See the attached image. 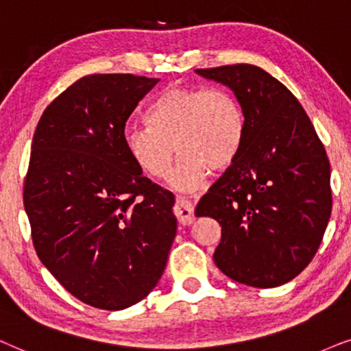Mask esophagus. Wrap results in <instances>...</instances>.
I'll return each mask as SVG.
<instances>
[{
    "instance_id": "1",
    "label": "esophagus",
    "mask_w": 351,
    "mask_h": 351,
    "mask_svg": "<svg viewBox=\"0 0 351 351\" xmlns=\"http://www.w3.org/2000/svg\"><path fill=\"white\" fill-rule=\"evenodd\" d=\"M175 215L176 218H178V223L183 224V226H189V224H193L194 223L193 204H191L188 199L178 197L176 199V205H175Z\"/></svg>"
}]
</instances>
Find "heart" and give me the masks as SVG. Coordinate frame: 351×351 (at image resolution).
Returning <instances> with one entry per match:
<instances>
[{"label":"heart","instance_id":"heart-1","mask_svg":"<svg viewBox=\"0 0 351 351\" xmlns=\"http://www.w3.org/2000/svg\"><path fill=\"white\" fill-rule=\"evenodd\" d=\"M149 127L128 125L125 147L134 163L156 180L167 178L176 152L181 154L173 184L197 189L208 170L230 168L245 136L241 102L224 88L170 86L146 112Z\"/></svg>","mask_w":351,"mask_h":351}]
</instances>
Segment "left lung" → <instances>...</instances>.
<instances>
[{
    "mask_svg": "<svg viewBox=\"0 0 351 351\" xmlns=\"http://www.w3.org/2000/svg\"><path fill=\"white\" fill-rule=\"evenodd\" d=\"M195 72L230 86L245 115L239 156L195 208L221 226L215 265L245 286H282L306 268L328 226V154L297 97L263 69L232 64Z\"/></svg>",
    "mask_w": 351,
    "mask_h": 351,
    "instance_id": "8db88e82",
    "label": "left lung"
}]
</instances>
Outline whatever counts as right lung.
<instances>
[{
  "label": "right lung",
  "instance_id": "1",
  "mask_svg": "<svg viewBox=\"0 0 351 351\" xmlns=\"http://www.w3.org/2000/svg\"><path fill=\"white\" fill-rule=\"evenodd\" d=\"M157 78L86 75L36 125L23 205L41 263L65 291L123 310L157 286L176 236L175 195L143 176L123 132Z\"/></svg>",
  "mask_w": 351,
  "mask_h": 351
}]
</instances>
